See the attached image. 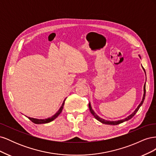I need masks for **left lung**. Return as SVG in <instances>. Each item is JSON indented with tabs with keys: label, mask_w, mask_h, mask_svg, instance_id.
I'll list each match as a JSON object with an SVG mask.
<instances>
[{
	"label": "left lung",
	"mask_w": 156,
	"mask_h": 156,
	"mask_svg": "<svg viewBox=\"0 0 156 156\" xmlns=\"http://www.w3.org/2000/svg\"><path fill=\"white\" fill-rule=\"evenodd\" d=\"M139 56L140 58H140V55H139ZM142 68H143V70H144V73H145V75H146V72H145V70H144V68H143V66H142ZM145 96H146V83H144V94H143V99H142V101H140V104L138 105V107L136 108V109H135L133 112H132L130 115H129L128 116H127L126 118H125V119H124L119 120H116V121H110V120H107L103 119H102V118H101V117L99 116L98 115H97L96 113L95 112H94V111L92 109V106H91L90 102H89L88 107H89L90 111V112L92 113V115L94 116V118H95V119H96V120H98V121H100V122H101L102 124H108V125H117V124H121V123H122V122H126V121L129 120H130L131 119H132V118H133V117L134 116V115H135L136 114V113L137 112V111H139V108L140 107V106L143 105V103L144 100V98H145Z\"/></svg>",
	"instance_id": "obj_1"
}]
</instances>
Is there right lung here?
I'll use <instances>...</instances> for the list:
<instances>
[{"instance_id": "add662e5", "label": "right lung", "mask_w": 156, "mask_h": 156, "mask_svg": "<svg viewBox=\"0 0 156 156\" xmlns=\"http://www.w3.org/2000/svg\"><path fill=\"white\" fill-rule=\"evenodd\" d=\"M66 99L64 100L62 104V105H61V107H60L58 111L56 112L54 115L52 116L51 117H49V118H48V119H34V118H30V117H27V118H29V119L30 120L33 122V123L36 124L49 123V122H51L53 120H54L55 119H56V118H57L59 116L60 113L62 112L64 105V102H65Z\"/></svg>"}]
</instances>
